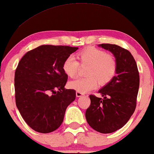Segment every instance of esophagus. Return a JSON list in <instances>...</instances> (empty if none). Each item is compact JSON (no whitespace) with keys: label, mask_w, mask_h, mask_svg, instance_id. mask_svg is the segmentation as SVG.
I'll list each match as a JSON object with an SVG mask.
<instances>
[{"label":"esophagus","mask_w":154,"mask_h":154,"mask_svg":"<svg viewBox=\"0 0 154 154\" xmlns=\"http://www.w3.org/2000/svg\"><path fill=\"white\" fill-rule=\"evenodd\" d=\"M75 94H76V97H82V96H84V94L81 93V92H79V91H76Z\"/></svg>","instance_id":"esophagus-1"}]
</instances>
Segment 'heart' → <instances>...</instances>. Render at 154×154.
I'll use <instances>...</instances> for the list:
<instances>
[{
	"instance_id": "obj_1",
	"label": "heart",
	"mask_w": 154,
	"mask_h": 154,
	"mask_svg": "<svg viewBox=\"0 0 154 154\" xmlns=\"http://www.w3.org/2000/svg\"><path fill=\"white\" fill-rule=\"evenodd\" d=\"M76 57L81 65H88L85 78H76L70 81L68 86L72 89L84 94L94 89L98 86L107 84L116 74L117 63L115 57L106 54L104 50L88 48L78 52ZM74 57H68L63 64L64 73L74 77L79 70V63Z\"/></svg>"
}]
</instances>
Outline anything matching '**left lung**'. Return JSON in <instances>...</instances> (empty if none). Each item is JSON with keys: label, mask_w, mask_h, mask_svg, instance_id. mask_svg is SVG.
<instances>
[{"label": "left lung", "mask_w": 154, "mask_h": 154, "mask_svg": "<svg viewBox=\"0 0 154 154\" xmlns=\"http://www.w3.org/2000/svg\"><path fill=\"white\" fill-rule=\"evenodd\" d=\"M99 47L112 53L117 63L116 75L99 90L102 98L90 95L91 105L86 109V121L96 131L111 133L128 122L136 106L140 78L134 57L128 50L116 45Z\"/></svg>", "instance_id": "1"}]
</instances>
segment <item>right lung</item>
I'll list each match as a JSON object with an SVG mask.
<instances>
[{
  "mask_svg": "<svg viewBox=\"0 0 154 154\" xmlns=\"http://www.w3.org/2000/svg\"><path fill=\"white\" fill-rule=\"evenodd\" d=\"M78 49L41 45L27 52L19 61L14 78L16 104L34 131L48 133L57 130L66 108L75 100V90L64 88L68 75L63 64Z\"/></svg>",
  "mask_w": 154,
  "mask_h": 154,
  "instance_id": "add662e5",
  "label": "right lung"
}]
</instances>
